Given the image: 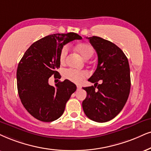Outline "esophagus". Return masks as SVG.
Listing matches in <instances>:
<instances>
[{
    "mask_svg": "<svg viewBox=\"0 0 151 151\" xmlns=\"http://www.w3.org/2000/svg\"><path fill=\"white\" fill-rule=\"evenodd\" d=\"M77 90H80L81 88V86H79V85H77Z\"/></svg>",
    "mask_w": 151,
    "mask_h": 151,
    "instance_id": "esophagus-1",
    "label": "esophagus"
}]
</instances>
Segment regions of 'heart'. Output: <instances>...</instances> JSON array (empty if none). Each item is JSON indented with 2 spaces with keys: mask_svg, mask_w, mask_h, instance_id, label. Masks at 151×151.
Listing matches in <instances>:
<instances>
[{
  "mask_svg": "<svg viewBox=\"0 0 151 151\" xmlns=\"http://www.w3.org/2000/svg\"><path fill=\"white\" fill-rule=\"evenodd\" d=\"M76 49L79 54L86 60L91 58L94 53V49L93 46L89 43L82 42L79 43L76 46ZM69 51V47L68 45H65L63 47L59 55V58L61 63L65 62L67 56ZM88 74L86 71H79L73 69L65 70L63 72V76L65 79L70 80V81L76 83H79L83 81V79L88 77Z\"/></svg>",
  "mask_w": 151,
  "mask_h": 151,
  "instance_id": "obj_1",
  "label": "heart"
}]
</instances>
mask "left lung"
<instances>
[{
  "mask_svg": "<svg viewBox=\"0 0 151 151\" xmlns=\"http://www.w3.org/2000/svg\"><path fill=\"white\" fill-rule=\"evenodd\" d=\"M86 38L96 51L98 63L88 79L95 83L94 86L83 88L87 96L82 106L88 118L104 123L121 112L128 98L131 86L129 63L123 51L111 42L97 36ZM100 80L102 83L99 85ZM97 85L98 90L95 89Z\"/></svg>",
  "mask_w": 151,
  "mask_h": 151,
  "instance_id": "8db88e82",
  "label": "left lung"
}]
</instances>
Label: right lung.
<instances>
[{"label": "right lung", "instance_id": "right-lung-1", "mask_svg": "<svg viewBox=\"0 0 151 151\" xmlns=\"http://www.w3.org/2000/svg\"><path fill=\"white\" fill-rule=\"evenodd\" d=\"M74 33L53 34L34 42L25 52L17 71V89L22 104L30 115L43 122H51L63 114L65 104L77 86L69 80L49 84L52 75L60 79V52L63 46L81 40Z\"/></svg>", "mask_w": 151, "mask_h": 151}]
</instances>
